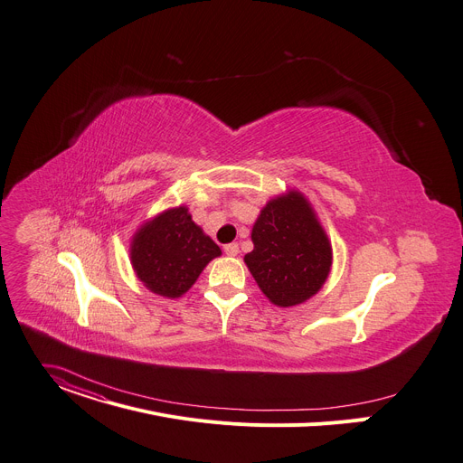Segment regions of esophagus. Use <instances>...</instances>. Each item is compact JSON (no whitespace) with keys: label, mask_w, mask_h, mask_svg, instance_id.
Listing matches in <instances>:
<instances>
[{"label":"esophagus","mask_w":463,"mask_h":463,"mask_svg":"<svg viewBox=\"0 0 463 463\" xmlns=\"http://www.w3.org/2000/svg\"><path fill=\"white\" fill-rule=\"evenodd\" d=\"M223 250H225L227 257H236L240 253V247H238V243H227L223 247Z\"/></svg>","instance_id":"1"}]
</instances>
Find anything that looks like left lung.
<instances>
[{"instance_id":"8db88e82","label":"left lung","mask_w":463,"mask_h":463,"mask_svg":"<svg viewBox=\"0 0 463 463\" xmlns=\"http://www.w3.org/2000/svg\"><path fill=\"white\" fill-rule=\"evenodd\" d=\"M250 240L255 247L243 262L275 307L303 305L326 282L332 245L316 210L299 190H288L266 203Z\"/></svg>"}]
</instances>
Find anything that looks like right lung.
<instances>
[{
  "mask_svg": "<svg viewBox=\"0 0 463 463\" xmlns=\"http://www.w3.org/2000/svg\"><path fill=\"white\" fill-rule=\"evenodd\" d=\"M129 255L138 280L149 291L177 299L206 264L222 255V249L194 223L188 206L181 204L146 220L133 234Z\"/></svg>",
  "mask_w": 463,
  "mask_h": 463,
  "instance_id": "right-lung-1",
  "label": "right lung"
}]
</instances>
